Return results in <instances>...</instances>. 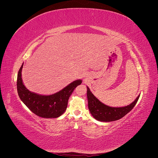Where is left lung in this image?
I'll return each mask as SVG.
<instances>
[{"label": "left lung", "instance_id": "left-lung-1", "mask_svg": "<svg viewBox=\"0 0 158 158\" xmlns=\"http://www.w3.org/2000/svg\"><path fill=\"white\" fill-rule=\"evenodd\" d=\"M140 95L132 103L122 107H113L102 103L94 96L89 88L87 87L88 108L92 115L96 120L102 122H111L118 120L130 112L135 106Z\"/></svg>", "mask_w": 158, "mask_h": 158}]
</instances>
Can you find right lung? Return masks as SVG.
Returning a JSON list of instances; mask_svg holds the SVG:
<instances>
[{
    "label": "right lung",
    "instance_id": "right-lung-1",
    "mask_svg": "<svg viewBox=\"0 0 158 158\" xmlns=\"http://www.w3.org/2000/svg\"><path fill=\"white\" fill-rule=\"evenodd\" d=\"M23 63L18 71L17 90L19 97L31 111L36 115L46 118H57L63 114L67 108L68 101L72 93L82 80H77L69 84L59 92L49 95H40L28 90L23 84L22 70Z\"/></svg>",
    "mask_w": 158,
    "mask_h": 158
}]
</instances>
